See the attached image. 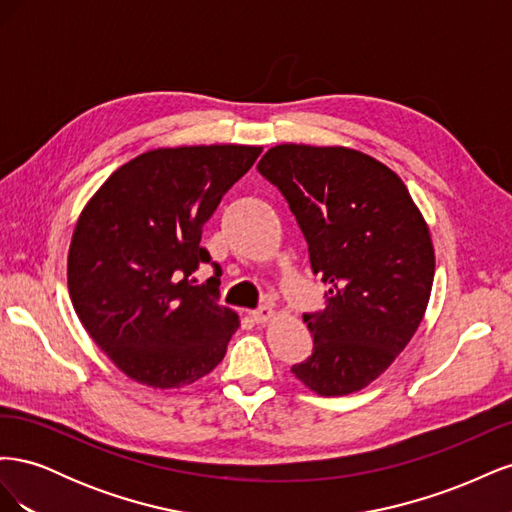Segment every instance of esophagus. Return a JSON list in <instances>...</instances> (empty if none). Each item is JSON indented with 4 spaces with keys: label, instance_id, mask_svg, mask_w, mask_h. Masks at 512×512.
<instances>
[{
    "label": "esophagus",
    "instance_id": "34e87169",
    "mask_svg": "<svg viewBox=\"0 0 512 512\" xmlns=\"http://www.w3.org/2000/svg\"><path fill=\"white\" fill-rule=\"evenodd\" d=\"M252 318H254V322H258V324H265V322H269V320L273 318V307H269V305H262V307L254 309V312H252Z\"/></svg>",
    "mask_w": 512,
    "mask_h": 512
}]
</instances>
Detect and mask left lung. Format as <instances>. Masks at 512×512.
Segmentation results:
<instances>
[{
    "label": "left lung",
    "instance_id": "left-lung-1",
    "mask_svg": "<svg viewBox=\"0 0 512 512\" xmlns=\"http://www.w3.org/2000/svg\"><path fill=\"white\" fill-rule=\"evenodd\" d=\"M258 173L284 194L329 288L327 307L303 314L314 352L292 374L324 397L361 391L425 316L436 271L427 222L404 181L356 149L277 145Z\"/></svg>",
    "mask_w": 512,
    "mask_h": 512
}]
</instances>
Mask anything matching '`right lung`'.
<instances>
[{
	"label": "right lung",
	"mask_w": 512,
	"mask_h": 512,
	"mask_svg": "<svg viewBox=\"0 0 512 512\" xmlns=\"http://www.w3.org/2000/svg\"><path fill=\"white\" fill-rule=\"evenodd\" d=\"M252 145L153 149L119 166L72 232L68 290L85 331L128 378L181 389L224 359L239 316L218 303L203 226L260 156Z\"/></svg>",
	"instance_id": "1"
}]
</instances>
